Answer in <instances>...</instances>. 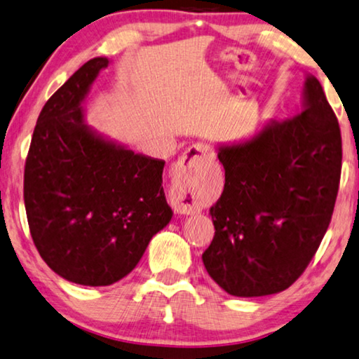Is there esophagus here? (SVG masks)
<instances>
[{
  "label": "esophagus",
  "instance_id": "1",
  "mask_svg": "<svg viewBox=\"0 0 359 359\" xmlns=\"http://www.w3.org/2000/svg\"><path fill=\"white\" fill-rule=\"evenodd\" d=\"M215 158L214 150L205 144H196L181 155L175 167L173 184L170 189V204L176 214L192 215L199 210L196 202L197 176L202 167Z\"/></svg>",
  "mask_w": 359,
  "mask_h": 359
}]
</instances>
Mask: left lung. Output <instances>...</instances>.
Returning <instances> with one entry per match:
<instances>
[{
  "label": "left lung",
  "mask_w": 359,
  "mask_h": 359,
  "mask_svg": "<svg viewBox=\"0 0 359 359\" xmlns=\"http://www.w3.org/2000/svg\"><path fill=\"white\" fill-rule=\"evenodd\" d=\"M217 152L225 188L210 207L215 236L202 262L233 296L283 292L318 251L339 192L340 128L318 77L306 72L298 115Z\"/></svg>",
  "instance_id": "8db88e82"
}]
</instances>
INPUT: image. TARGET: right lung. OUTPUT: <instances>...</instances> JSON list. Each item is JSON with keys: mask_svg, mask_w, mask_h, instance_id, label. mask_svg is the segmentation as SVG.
Wrapping results in <instances>:
<instances>
[{"mask_svg": "<svg viewBox=\"0 0 359 359\" xmlns=\"http://www.w3.org/2000/svg\"><path fill=\"white\" fill-rule=\"evenodd\" d=\"M110 60L82 65L41 108L25 160L24 202L32 240L55 273L107 287L141 261L173 210L165 162L87 126L84 102Z\"/></svg>", "mask_w": 359, "mask_h": 359, "instance_id": "1", "label": "right lung"}]
</instances>
